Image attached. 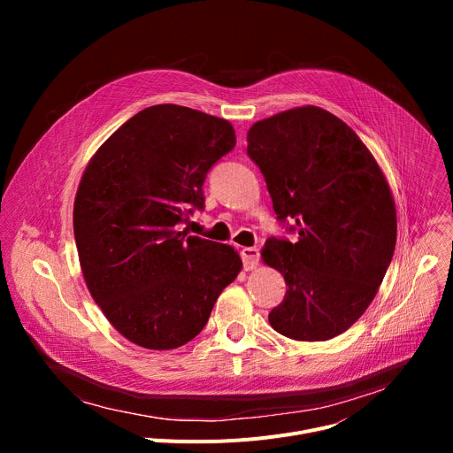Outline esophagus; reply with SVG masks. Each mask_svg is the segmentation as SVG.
Returning <instances> with one entry per match:
<instances>
[{"label": "esophagus", "instance_id": "obj_1", "mask_svg": "<svg viewBox=\"0 0 453 453\" xmlns=\"http://www.w3.org/2000/svg\"><path fill=\"white\" fill-rule=\"evenodd\" d=\"M240 256L245 271H252L257 265V262H260V250L256 247H242Z\"/></svg>", "mask_w": 453, "mask_h": 453}]
</instances>
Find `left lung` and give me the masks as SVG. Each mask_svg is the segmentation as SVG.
<instances>
[{"mask_svg":"<svg viewBox=\"0 0 453 453\" xmlns=\"http://www.w3.org/2000/svg\"><path fill=\"white\" fill-rule=\"evenodd\" d=\"M247 154L260 166L280 220L297 242L269 238L262 260L285 299L271 326L294 341H328L362 317L396 245V206L380 165L335 114L303 105L256 121Z\"/></svg>","mask_w":453,"mask_h":453,"instance_id":"obj_1","label":"left lung"}]
</instances>
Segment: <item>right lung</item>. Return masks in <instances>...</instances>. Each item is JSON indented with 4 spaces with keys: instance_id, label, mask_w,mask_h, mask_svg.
I'll return each mask as SVG.
<instances>
[{
    "instance_id": "add662e5",
    "label": "right lung",
    "mask_w": 453,
    "mask_h": 453,
    "mask_svg": "<svg viewBox=\"0 0 453 453\" xmlns=\"http://www.w3.org/2000/svg\"><path fill=\"white\" fill-rule=\"evenodd\" d=\"M234 145L227 119L159 104L127 119L84 170L73 206L81 269L136 346L165 351L197 337L242 271L231 245L177 227L188 206L203 210L206 173Z\"/></svg>"
}]
</instances>
